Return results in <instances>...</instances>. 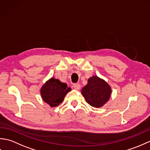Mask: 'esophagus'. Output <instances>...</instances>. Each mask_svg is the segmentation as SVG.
Wrapping results in <instances>:
<instances>
[{
  "mask_svg": "<svg viewBox=\"0 0 150 150\" xmlns=\"http://www.w3.org/2000/svg\"><path fill=\"white\" fill-rule=\"evenodd\" d=\"M73 88H74L75 90H80V88H81V85L79 84H73Z\"/></svg>",
  "mask_w": 150,
  "mask_h": 150,
  "instance_id": "1",
  "label": "esophagus"
}]
</instances>
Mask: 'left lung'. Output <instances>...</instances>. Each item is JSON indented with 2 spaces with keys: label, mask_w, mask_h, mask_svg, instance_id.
Masks as SVG:
<instances>
[{
  "label": "left lung",
  "mask_w": 150,
  "mask_h": 150,
  "mask_svg": "<svg viewBox=\"0 0 150 150\" xmlns=\"http://www.w3.org/2000/svg\"><path fill=\"white\" fill-rule=\"evenodd\" d=\"M81 93L90 106L100 108L109 100L111 88L103 79L94 75L88 79V84L82 88Z\"/></svg>",
  "instance_id": "left-lung-1"
}]
</instances>
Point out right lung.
<instances>
[{
	"label": "right lung",
	"mask_w": 150,
	"mask_h": 150,
	"mask_svg": "<svg viewBox=\"0 0 150 150\" xmlns=\"http://www.w3.org/2000/svg\"><path fill=\"white\" fill-rule=\"evenodd\" d=\"M71 91L66 83L59 79L51 78L47 81L40 89L42 100L51 107H56L62 103L66 95Z\"/></svg>",
	"instance_id": "add662e5"
}]
</instances>
